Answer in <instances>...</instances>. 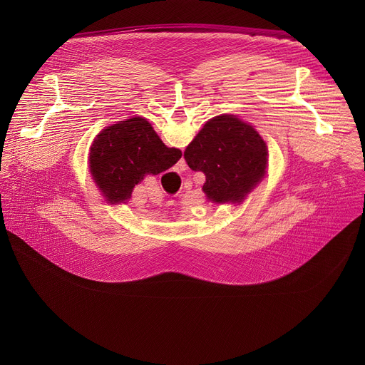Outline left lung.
Wrapping results in <instances>:
<instances>
[{
	"instance_id": "obj_1",
	"label": "left lung",
	"mask_w": 365,
	"mask_h": 365,
	"mask_svg": "<svg viewBox=\"0 0 365 365\" xmlns=\"http://www.w3.org/2000/svg\"><path fill=\"white\" fill-rule=\"evenodd\" d=\"M185 160L205 173L203 192L214 202H241L262 180L267 145L259 134L234 115L207 121L185 150Z\"/></svg>"
}]
</instances>
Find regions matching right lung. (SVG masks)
Instances as JSON below:
<instances>
[{"label":"right lung","instance_id":"obj_1","mask_svg":"<svg viewBox=\"0 0 365 365\" xmlns=\"http://www.w3.org/2000/svg\"><path fill=\"white\" fill-rule=\"evenodd\" d=\"M182 158L179 148H169L141 117L103 128L92 143L91 173L110 203H123L144 175H159Z\"/></svg>","mask_w":365,"mask_h":365}]
</instances>
